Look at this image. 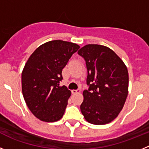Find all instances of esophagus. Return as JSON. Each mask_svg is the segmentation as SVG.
Listing matches in <instances>:
<instances>
[{
	"mask_svg": "<svg viewBox=\"0 0 149 149\" xmlns=\"http://www.w3.org/2000/svg\"><path fill=\"white\" fill-rule=\"evenodd\" d=\"M72 93H73V94H76V93H81V89H73V90H72Z\"/></svg>",
	"mask_w": 149,
	"mask_h": 149,
	"instance_id": "1",
	"label": "esophagus"
}]
</instances>
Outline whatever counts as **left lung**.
Segmentation results:
<instances>
[{
    "mask_svg": "<svg viewBox=\"0 0 149 149\" xmlns=\"http://www.w3.org/2000/svg\"><path fill=\"white\" fill-rule=\"evenodd\" d=\"M86 62V84L81 110L88 122L105 125L116 119L123 108L128 93L126 65L110 48L86 45L77 51Z\"/></svg>",
    "mask_w": 149,
    "mask_h": 149,
    "instance_id": "8db88e82",
    "label": "left lung"
}]
</instances>
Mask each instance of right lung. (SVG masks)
Here are the masks:
<instances>
[{
  "label": "right lung",
  "instance_id": "right-lung-1",
  "mask_svg": "<svg viewBox=\"0 0 149 149\" xmlns=\"http://www.w3.org/2000/svg\"><path fill=\"white\" fill-rule=\"evenodd\" d=\"M79 48L69 42L50 41L36 48L26 63L22 74V93L31 113L40 120L53 122L63 117L71 91L60 86L62 71Z\"/></svg>",
  "mask_w": 149,
  "mask_h": 149
}]
</instances>
